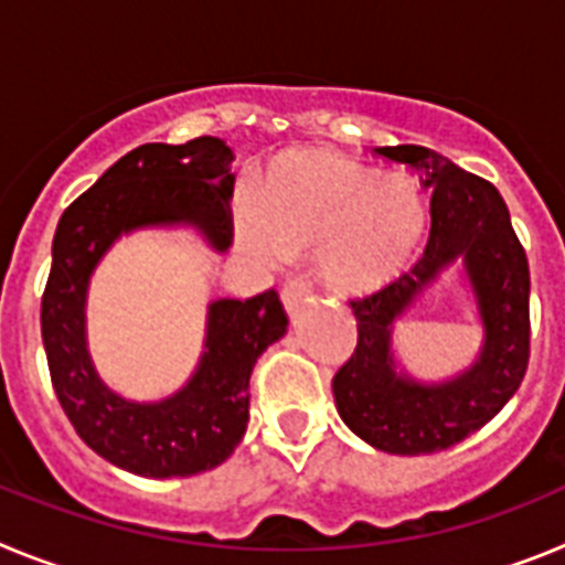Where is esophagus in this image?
<instances>
[{"instance_id": "obj_1", "label": "esophagus", "mask_w": 565, "mask_h": 565, "mask_svg": "<svg viewBox=\"0 0 565 565\" xmlns=\"http://www.w3.org/2000/svg\"><path fill=\"white\" fill-rule=\"evenodd\" d=\"M311 297V282H308V277H291L286 282V288H282V306H286L288 313H297L299 306L306 302V299Z\"/></svg>"}]
</instances>
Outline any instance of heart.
<instances>
[{
  "label": "heart",
  "mask_w": 565,
  "mask_h": 565,
  "mask_svg": "<svg viewBox=\"0 0 565 565\" xmlns=\"http://www.w3.org/2000/svg\"><path fill=\"white\" fill-rule=\"evenodd\" d=\"M237 209V237L252 257L279 263L317 248L322 282L371 294L402 277L424 237V201L404 174H376L331 149L274 158Z\"/></svg>",
  "instance_id": "1"
}]
</instances>
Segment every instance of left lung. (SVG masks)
Segmentation results:
<instances>
[{"label":"left lung","instance_id":"obj_1","mask_svg":"<svg viewBox=\"0 0 565 565\" xmlns=\"http://www.w3.org/2000/svg\"><path fill=\"white\" fill-rule=\"evenodd\" d=\"M430 189V234L407 274L351 299L356 351L333 376L342 422L393 456H427L481 430L515 396L529 364V259L498 189L427 147H379ZM456 258L465 263L484 322L482 353L467 372L424 385L395 371L392 326Z\"/></svg>","mask_w":565,"mask_h":565}]
</instances>
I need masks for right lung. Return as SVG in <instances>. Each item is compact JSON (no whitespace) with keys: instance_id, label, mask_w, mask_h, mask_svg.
<instances>
[{"instance_id":"right-lung-1","label":"right lung","mask_w":565,"mask_h":565,"mask_svg":"<svg viewBox=\"0 0 565 565\" xmlns=\"http://www.w3.org/2000/svg\"><path fill=\"white\" fill-rule=\"evenodd\" d=\"M226 141L143 143L115 161L64 209L42 297V339L62 411L89 450L143 478H189L221 467L248 424L254 362L288 328L274 288L257 297L214 299L198 371L169 398L129 402L98 379L84 337L89 277L115 239L132 228L186 223L214 252L234 239Z\"/></svg>"}]
</instances>
